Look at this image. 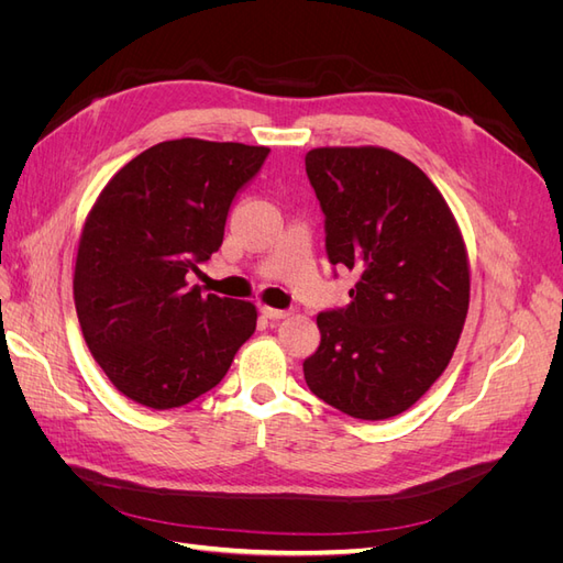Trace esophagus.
<instances>
[{
  "mask_svg": "<svg viewBox=\"0 0 563 563\" xmlns=\"http://www.w3.org/2000/svg\"><path fill=\"white\" fill-rule=\"evenodd\" d=\"M261 312H263V317H265V319H272V321H282V319H286V317H288V312H286V310L267 308V305H263Z\"/></svg>",
  "mask_w": 563,
  "mask_h": 563,
  "instance_id": "34e87169",
  "label": "esophagus"
}]
</instances>
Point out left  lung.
<instances>
[{
  "label": "left lung",
  "mask_w": 563,
  "mask_h": 563,
  "mask_svg": "<svg viewBox=\"0 0 563 563\" xmlns=\"http://www.w3.org/2000/svg\"><path fill=\"white\" fill-rule=\"evenodd\" d=\"M305 172L327 216L331 265L356 275L347 308L317 317L305 383L352 418H395L437 383L463 333V232L437 185L391 150L314 147Z\"/></svg>",
  "instance_id": "1"
}]
</instances>
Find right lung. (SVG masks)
<instances>
[{"mask_svg":"<svg viewBox=\"0 0 563 563\" xmlns=\"http://www.w3.org/2000/svg\"><path fill=\"white\" fill-rule=\"evenodd\" d=\"M269 147L178 139L110 178L84 220L75 308L84 340L131 401L166 411L201 397L255 331L249 300L187 286L223 244L236 190Z\"/></svg>","mask_w":563,"mask_h":563,"instance_id":"add662e5","label":"right lung"}]
</instances>
